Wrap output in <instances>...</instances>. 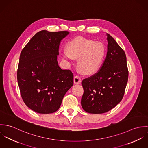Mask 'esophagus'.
<instances>
[{
  "instance_id": "34e87169",
  "label": "esophagus",
  "mask_w": 148,
  "mask_h": 148,
  "mask_svg": "<svg viewBox=\"0 0 148 148\" xmlns=\"http://www.w3.org/2000/svg\"><path fill=\"white\" fill-rule=\"evenodd\" d=\"M73 81H74V83L76 84H80L81 82H82L81 78H80L79 76H75V77H74Z\"/></svg>"
}]
</instances>
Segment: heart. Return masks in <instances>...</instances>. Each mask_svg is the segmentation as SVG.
<instances>
[{
	"label": "heart",
	"mask_w": 148,
	"mask_h": 148,
	"mask_svg": "<svg viewBox=\"0 0 148 148\" xmlns=\"http://www.w3.org/2000/svg\"><path fill=\"white\" fill-rule=\"evenodd\" d=\"M106 47L100 42L76 37L67 42L66 51L60 52L63 59H77V68L85 75H92L100 69L106 55Z\"/></svg>",
	"instance_id": "1"
}]
</instances>
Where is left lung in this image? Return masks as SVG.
Masks as SVG:
<instances>
[{"label":"left lung","mask_w":148,"mask_h":148,"mask_svg":"<svg viewBox=\"0 0 148 148\" xmlns=\"http://www.w3.org/2000/svg\"><path fill=\"white\" fill-rule=\"evenodd\" d=\"M107 54L99 72L84 79L81 104L85 112L101 114L108 112L123 99L128 80L125 52L108 34Z\"/></svg>","instance_id":"8db88e82"}]
</instances>
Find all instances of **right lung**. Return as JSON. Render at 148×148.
<instances>
[{"label":"right lung","instance_id":"add662e5","mask_svg":"<svg viewBox=\"0 0 148 148\" xmlns=\"http://www.w3.org/2000/svg\"><path fill=\"white\" fill-rule=\"evenodd\" d=\"M69 33L40 31L21 51L17 72L21 95L25 105L38 113L57 111L73 84L72 72L61 69L58 62L60 43Z\"/></svg>","mask_w":148,"mask_h":148}]
</instances>
